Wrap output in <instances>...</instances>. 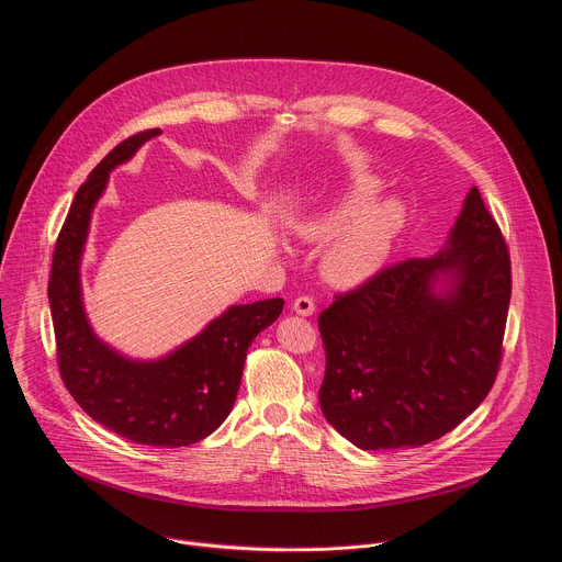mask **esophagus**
I'll return each mask as SVG.
<instances>
[{
	"label": "esophagus",
	"instance_id": "34e87169",
	"mask_svg": "<svg viewBox=\"0 0 562 562\" xmlns=\"http://www.w3.org/2000/svg\"><path fill=\"white\" fill-rule=\"evenodd\" d=\"M293 311L297 315H311L315 311V300L311 295H300L293 300Z\"/></svg>",
	"mask_w": 562,
	"mask_h": 562
}]
</instances>
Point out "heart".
I'll return each mask as SVG.
<instances>
[{
    "label": "heart",
    "instance_id": "b5f03b06",
    "mask_svg": "<svg viewBox=\"0 0 562 562\" xmlns=\"http://www.w3.org/2000/svg\"><path fill=\"white\" fill-rule=\"evenodd\" d=\"M375 193V187L367 182L353 184L334 206L302 226V237L308 243L327 245L336 239L325 258V273L338 286H353L375 276L403 228L405 211L397 202L368 209Z\"/></svg>",
    "mask_w": 562,
    "mask_h": 562
}]
</instances>
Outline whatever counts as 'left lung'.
Masks as SVG:
<instances>
[{"label": "left lung", "instance_id": "left-lung-1", "mask_svg": "<svg viewBox=\"0 0 562 562\" xmlns=\"http://www.w3.org/2000/svg\"><path fill=\"white\" fill-rule=\"evenodd\" d=\"M440 272L454 278L442 299ZM509 297V249L473 187L438 256L382 267L319 313L325 418L367 451L449 434L496 382Z\"/></svg>", "mask_w": 562, "mask_h": 562}]
</instances>
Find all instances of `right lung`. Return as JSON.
I'll list each match as a JSON object with an SVG mask.
<instances>
[{"label": "right lung", "mask_w": 562, "mask_h": 562, "mask_svg": "<svg viewBox=\"0 0 562 562\" xmlns=\"http://www.w3.org/2000/svg\"><path fill=\"white\" fill-rule=\"evenodd\" d=\"M157 133L159 128H148L120 142L77 189L55 243L48 302L59 375L75 403L131 442L187 447L213 434L231 414L247 351L276 323L284 300L231 306L198 338L157 362H131L93 336L79 291V258L91 211L109 171Z\"/></svg>", "instance_id": "obj_1"}]
</instances>
